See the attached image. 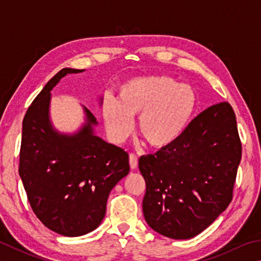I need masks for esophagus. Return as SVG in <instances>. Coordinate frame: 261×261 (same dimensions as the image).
<instances>
[{
	"instance_id": "1",
	"label": "esophagus",
	"mask_w": 261,
	"mask_h": 261,
	"mask_svg": "<svg viewBox=\"0 0 261 261\" xmlns=\"http://www.w3.org/2000/svg\"><path fill=\"white\" fill-rule=\"evenodd\" d=\"M129 163H130V168L132 170L137 169V167H138V159H137L136 155H134V154L129 155Z\"/></svg>"
}]
</instances>
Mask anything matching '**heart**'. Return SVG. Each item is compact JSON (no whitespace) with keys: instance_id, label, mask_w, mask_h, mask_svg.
I'll list each match as a JSON object with an SVG mask.
<instances>
[{"instance_id":"heart-1","label":"heart","mask_w":261,"mask_h":261,"mask_svg":"<svg viewBox=\"0 0 261 261\" xmlns=\"http://www.w3.org/2000/svg\"><path fill=\"white\" fill-rule=\"evenodd\" d=\"M196 102L194 89L172 77H135L121 85L118 101L106 99L102 116L108 135L116 144L129 137L131 118L139 116L138 134L151 148L161 150L181 136L195 112Z\"/></svg>"}]
</instances>
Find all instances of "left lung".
<instances>
[{
	"mask_svg": "<svg viewBox=\"0 0 261 261\" xmlns=\"http://www.w3.org/2000/svg\"><path fill=\"white\" fill-rule=\"evenodd\" d=\"M241 155L234 111L220 102L194 118L176 143L141 156L148 226L173 240L202 233L231 201Z\"/></svg>",
	"mask_w": 261,
	"mask_h": 261,
	"instance_id": "1",
	"label": "left lung"
}]
</instances>
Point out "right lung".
<instances>
[{
	"label": "right lung",
	"instance_id": "obj_1",
	"mask_svg": "<svg viewBox=\"0 0 261 261\" xmlns=\"http://www.w3.org/2000/svg\"><path fill=\"white\" fill-rule=\"evenodd\" d=\"M63 68L45 84L22 121L19 176L36 217L60 235L75 238L101 224L108 195L130 171L129 155L96 135L97 118L83 107L76 131L57 130L50 117L51 90L68 74ZM99 106L102 97L98 98Z\"/></svg>",
	"mask_w": 261,
	"mask_h": 261
}]
</instances>
